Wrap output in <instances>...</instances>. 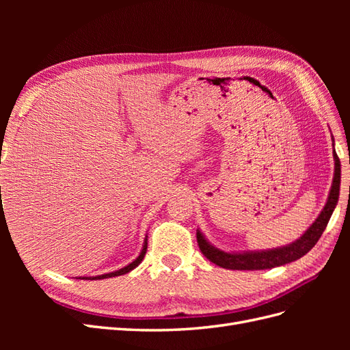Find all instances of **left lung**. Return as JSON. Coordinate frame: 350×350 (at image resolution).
<instances>
[{
  "instance_id": "left-lung-1",
  "label": "left lung",
  "mask_w": 350,
  "mask_h": 350,
  "mask_svg": "<svg viewBox=\"0 0 350 350\" xmlns=\"http://www.w3.org/2000/svg\"><path fill=\"white\" fill-rule=\"evenodd\" d=\"M338 191H340V161H338V156L334 152V178L330 189V196H328V200L320 216L317 217L311 228L306 230L298 241H295L286 247L270 251L229 254L211 247L204 239V237L201 235V232L197 230V242L200 251L203 252V256L208 261L215 262L219 267L229 270H266L292 262L304 257L305 254L315 245L317 241L321 238L328 220H330L333 215V210L337 204Z\"/></svg>"
}]
</instances>
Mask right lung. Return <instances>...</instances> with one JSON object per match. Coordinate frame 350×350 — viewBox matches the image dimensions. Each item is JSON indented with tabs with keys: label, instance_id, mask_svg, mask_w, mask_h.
<instances>
[{
	"label": "right lung",
	"instance_id": "obj_1",
	"mask_svg": "<svg viewBox=\"0 0 350 350\" xmlns=\"http://www.w3.org/2000/svg\"><path fill=\"white\" fill-rule=\"evenodd\" d=\"M146 251H147V239L144 241V245H143V250H142V252H140V256L137 257L131 264H129V266L126 267H124V269H120V270H116V271H113V273H108V274H102V276H96V278H79V279H92V280H94V279H108V278H115V276H121V274H125V273H129V271H131L133 269H135L137 266H139V264L143 261V258H144V256H146Z\"/></svg>",
	"mask_w": 350,
	"mask_h": 350
}]
</instances>
